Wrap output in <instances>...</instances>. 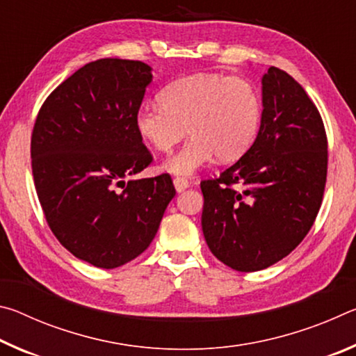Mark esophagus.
<instances>
[{
	"label": "esophagus",
	"instance_id": "obj_1",
	"mask_svg": "<svg viewBox=\"0 0 356 356\" xmlns=\"http://www.w3.org/2000/svg\"><path fill=\"white\" fill-rule=\"evenodd\" d=\"M174 186H176L177 193H182L184 190L188 188L190 182L185 177H176V179H174Z\"/></svg>",
	"mask_w": 356,
	"mask_h": 356
}]
</instances>
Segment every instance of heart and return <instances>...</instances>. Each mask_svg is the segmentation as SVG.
<instances>
[{
    "mask_svg": "<svg viewBox=\"0 0 356 356\" xmlns=\"http://www.w3.org/2000/svg\"><path fill=\"white\" fill-rule=\"evenodd\" d=\"M161 102L140 106L135 116L138 135L160 152L191 138L161 170L191 176L215 156L231 161L248 150L262 122V100L245 78L196 74L179 78L161 91Z\"/></svg>",
    "mask_w": 356,
    "mask_h": 356,
    "instance_id": "b5f03b06",
    "label": "heart"
}]
</instances>
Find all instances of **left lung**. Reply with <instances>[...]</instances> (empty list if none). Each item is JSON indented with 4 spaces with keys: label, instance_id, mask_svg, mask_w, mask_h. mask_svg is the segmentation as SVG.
Listing matches in <instances>:
<instances>
[{
    "label": "left lung",
    "instance_id": "obj_1",
    "mask_svg": "<svg viewBox=\"0 0 356 356\" xmlns=\"http://www.w3.org/2000/svg\"><path fill=\"white\" fill-rule=\"evenodd\" d=\"M262 106L252 146L218 179L201 182L204 237L237 272L264 270L297 248L314 225L327 182V134L305 89L270 67Z\"/></svg>",
    "mask_w": 356,
    "mask_h": 356
}]
</instances>
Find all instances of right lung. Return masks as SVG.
Segmentation results:
<instances>
[{"label": "right lung", "mask_w": 356, "mask_h": 356, "mask_svg": "<svg viewBox=\"0 0 356 356\" xmlns=\"http://www.w3.org/2000/svg\"><path fill=\"white\" fill-rule=\"evenodd\" d=\"M150 81L141 61L97 59L59 84L35 119L31 166L45 220L94 267L116 268L147 250L176 195L170 174L125 182L152 163L135 127Z\"/></svg>", "instance_id": "add662e5"}]
</instances>
